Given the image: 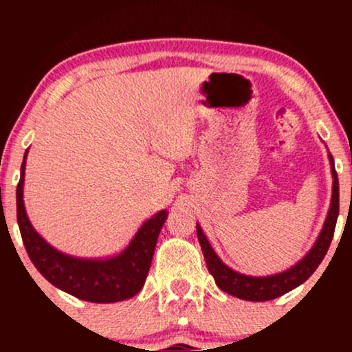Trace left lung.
Masks as SVG:
<instances>
[{
  "label": "left lung",
  "instance_id": "left-lung-1",
  "mask_svg": "<svg viewBox=\"0 0 352 352\" xmlns=\"http://www.w3.org/2000/svg\"><path fill=\"white\" fill-rule=\"evenodd\" d=\"M328 157L331 164V175H333V195H331L328 215H326L324 225H322L314 245L292 268L280 273L268 274V276H250V274L238 273L220 260V256L210 245L208 238L205 236L204 230L197 223V236H199L201 252H204L205 261H207V268L210 274L215 278L217 286L221 292L246 301H270L298 288L316 272L324 254L328 253L339 215V180L336 168H334L333 155L329 153Z\"/></svg>",
  "mask_w": 352,
  "mask_h": 352
}]
</instances>
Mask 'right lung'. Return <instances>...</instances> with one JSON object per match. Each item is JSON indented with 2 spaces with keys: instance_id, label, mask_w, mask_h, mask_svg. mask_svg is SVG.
Segmentation results:
<instances>
[{
  "instance_id": "add662e5",
  "label": "right lung",
  "mask_w": 352,
  "mask_h": 352,
  "mask_svg": "<svg viewBox=\"0 0 352 352\" xmlns=\"http://www.w3.org/2000/svg\"><path fill=\"white\" fill-rule=\"evenodd\" d=\"M28 151L21 165V179L16 188V213L24 248L38 272L51 285L63 292L91 302H117L135 296L142 289L151 270L157 238L167 220V210H160L139 228L122 253L104 260H84L52 248L36 232L26 215L23 200L24 168Z\"/></svg>"
}]
</instances>
